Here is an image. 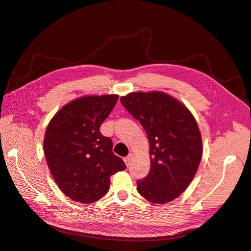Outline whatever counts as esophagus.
Returning a JSON list of instances; mask_svg holds the SVG:
<instances>
[{"instance_id":"esophagus-1","label":"esophagus","mask_w":251,"mask_h":251,"mask_svg":"<svg viewBox=\"0 0 251 251\" xmlns=\"http://www.w3.org/2000/svg\"><path fill=\"white\" fill-rule=\"evenodd\" d=\"M132 160H133V155H132V153H129V155H128V156L124 159V161H125V163H126L127 166H129L130 163L132 162Z\"/></svg>"}]
</instances>
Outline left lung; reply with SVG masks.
I'll return each instance as SVG.
<instances>
[{
    "instance_id": "8db88e82",
    "label": "left lung",
    "mask_w": 251,
    "mask_h": 251,
    "mask_svg": "<svg viewBox=\"0 0 251 251\" xmlns=\"http://www.w3.org/2000/svg\"><path fill=\"white\" fill-rule=\"evenodd\" d=\"M121 102L143 126L150 142V174L137 182L138 192L155 203L174 201L189 187L202 156L194 115L162 91L130 92Z\"/></svg>"
}]
</instances>
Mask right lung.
Masks as SVG:
<instances>
[{"mask_svg":"<svg viewBox=\"0 0 251 251\" xmlns=\"http://www.w3.org/2000/svg\"><path fill=\"white\" fill-rule=\"evenodd\" d=\"M118 94L83 95L62 106L49 122L43 140L50 174L64 195L91 203L104 196L110 176L124 171L112 152V141L100 131Z\"/></svg>","mask_w":251,"mask_h":251,"instance_id":"right-lung-1","label":"right lung"}]
</instances>
